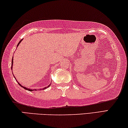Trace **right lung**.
<instances>
[{"instance_id": "obj_1", "label": "right lung", "mask_w": 128, "mask_h": 128, "mask_svg": "<svg viewBox=\"0 0 128 128\" xmlns=\"http://www.w3.org/2000/svg\"><path fill=\"white\" fill-rule=\"evenodd\" d=\"M22 41V40H20V41L19 42H18V46H18V45H19V44H20V43L21 42V41ZM12 64H13V58H12V64H11V65H12V66H11V69H12ZM18 84H19V85L20 86H22V87H23V88H24V89H26V90H28V91H34V90H32V89H29V88H26V87H22V85H21L20 83H18ZM49 86H50V85H49ZM49 86H48V87H45V88H42V90H44V89H45V88H48V87H49Z\"/></svg>"}]
</instances>
